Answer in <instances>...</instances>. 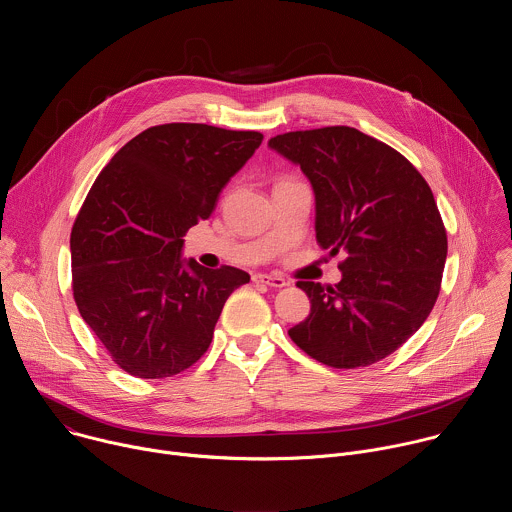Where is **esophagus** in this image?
<instances>
[{"label": "esophagus", "instance_id": "34e87169", "mask_svg": "<svg viewBox=\"0 0 512 512\" xmlns=\"http://www.w3.org/2000/svg\"><path fill=\"white\" fill-rule=\"evenodd\" d=\"M253 281H255V283H263V285H269V287H275V289L287 285V281H285L283 277H279V275H267V273H255V275H253Z\"/></svg>", "mask_w": 512, "mask_h": 512}]
</instances>
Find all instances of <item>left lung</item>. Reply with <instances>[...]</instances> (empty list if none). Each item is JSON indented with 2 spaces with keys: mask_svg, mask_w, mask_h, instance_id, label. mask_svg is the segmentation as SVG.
Returning <instances> with one entry per match:
<instances>
[{
  "mask_svg": "<svg viewBox=\"0 0 512 512\" xmlns=\"http://www.w3.org/2000/svg\"><path fill=\"white\" fill-rule=\"evenodd\" d=\"M269 145L310 178L320 247L346 255L336 285L296 283L312 306L287 334L326 367H369L407 342L440 296L448 233L433 192L405 156L354 127L289 131Z\"/></svg>",
  "mask_w": 512,
  "mask_h": 512,
  "instance_id": "1",
  "label": "left lung"
}]
</instances>
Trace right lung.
Instances as JSON below:
<instances>
[{
	"mask_svg": "<svg viewBox=\"0 0 512 512\" xmlns=\"http://www.w3.org/2000/svg\"><path fill=\"white\" fill-rule=\"evenodd\" d=\"M263 141L259 131L164 123L141 131L91 186L70 233L72 296L113 362L166 379L208 350L249 273L180 261L184 235Z\"/></svg>",
	"mask_w": 512,
	"mask_h": 512,
	"instance_id": "obj_1",
	"label": "right lung"
}]
</instances>
